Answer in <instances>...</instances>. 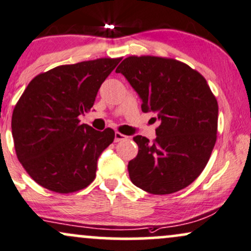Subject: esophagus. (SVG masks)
Wrapping results in <instances>:
<instances>
[{"label":"esophagus","instance_id":"34e87169","mask_svg":"<svg viewBox=\"0 0 251 251\" xmlns=\"http://www.w3.org/2000/svg\"><path fill=\"white\" fill-rule=\"evenodd\" d=\"M125 139H127L126 135L119 133V132H116V133H114V141H116V143H118V141L125 140Z\"/></svg>","mask_w":251,"mask_h":251}]
</instances>
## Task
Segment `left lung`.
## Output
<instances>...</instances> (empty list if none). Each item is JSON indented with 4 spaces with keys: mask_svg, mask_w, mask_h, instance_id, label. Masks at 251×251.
<instances>
[{
    "mask_svg": "<svg viewBox=\"0 0 251 251\" xmlns=\"http://www.w3.org/2000/svg\"><path fill=\"white\" fill-rule=\"evenodd\" d=\"M140 97L141 110L160 122L156 138L135 135L138 155L128 162L129 179L151 194L186 188L206 167L217 133L219 106L207 80L185 63L131 56L118 66Z\"/></svg>",
    "mask_w": 251,
    "mask_h": 251,
    "instance_id": "left-lung-1",
    "label": "left lung"
}]
</instances>
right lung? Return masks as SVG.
<instances>
[{
	"label": "right lung",
	"instance_id": "right-lung-1",
	"mask_svg": "<svg viewBox=\"0 0 251 251\" xmlns=\"http://www.w3.org/2000/svg\"><path fill=\"white\" fill-rule=\"evenodd\" d=\"M122 58H99L60 65L29 83L11 118L15 151L38 185L68 194L95 180L97 161L114 131L80 124L99 87Z\"/></svg>",
	"mask_w": 251,
	"mask_h": 251
}]
</instances>
